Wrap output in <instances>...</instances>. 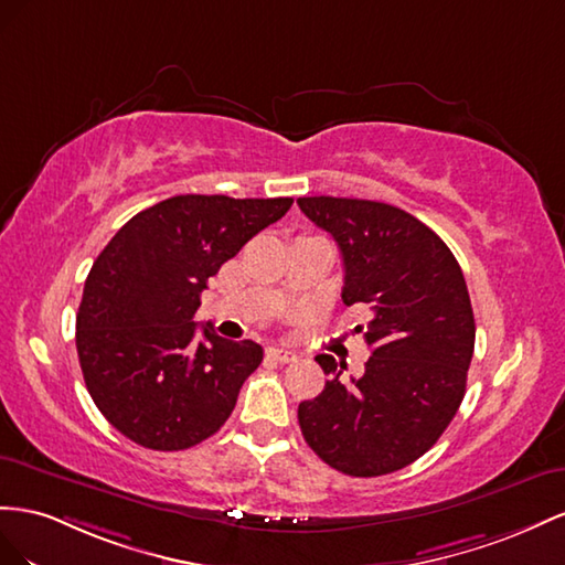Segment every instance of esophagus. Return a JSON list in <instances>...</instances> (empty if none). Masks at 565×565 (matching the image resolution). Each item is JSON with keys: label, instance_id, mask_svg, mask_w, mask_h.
Here are the masks:
<instances>
[{"label": "esophagus", "instance_id": "1", "mask_svg": "<svg viewBox=\"0 0 565 565\" xmlns=\"http://www.w3.org/2000/svg\"><path fill=\"white\" fill-rule=\"evenodd\" d=\"M267 358L277 360V362H281V364H291V362H296V360H298V352L288 350V348L274 345V348H269V350H267Z\"/></svg>", "mask_w": 565, "mask_h": 565}]
</instances>
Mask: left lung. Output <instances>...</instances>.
Wrapping results in <instances>:
<instances>
[{"mask_svg": "<svg viewBox=\"0 0 565 565\" xmlns=\"http://www.w3.org/2000/svg\"><path fill=\"white\" fill-rule=\"evenodd\" d=\"M300 211L341 248L343 302L372 319L358 331L372 350L360 379L329 381L298 405L302 438L331 469L374 478L405 469L452 422L473 358L476 321L457 257L422 220L362 199L305 196Z\"/></svg>", "mask_w": 565, "mask_h": 565, "instance_id": "obj_1", "label": "left lung"}]
</instances>
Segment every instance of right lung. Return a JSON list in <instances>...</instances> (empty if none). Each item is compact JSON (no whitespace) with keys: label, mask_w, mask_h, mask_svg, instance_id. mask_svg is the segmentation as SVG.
I'll use <instances>...</instances> for the list:
<instances>
[{"label":"right lung","mask_w":565,"mask_h":565,"mask_svg":"<svg viewBox=\"0 0 565 565\" xmlns=\"http://www.w3.org/2000/svg\"><path fill=\"white\" fill-rule=\"evenodd\" d=\"M294 199L172 196L122 224L96 257L75 345L94 405L132 443L177 452L211 438L263 362L253 341L201 327L207 279Z\"/></svg>","instance_id":"right-lung-1"}]
</instances>
